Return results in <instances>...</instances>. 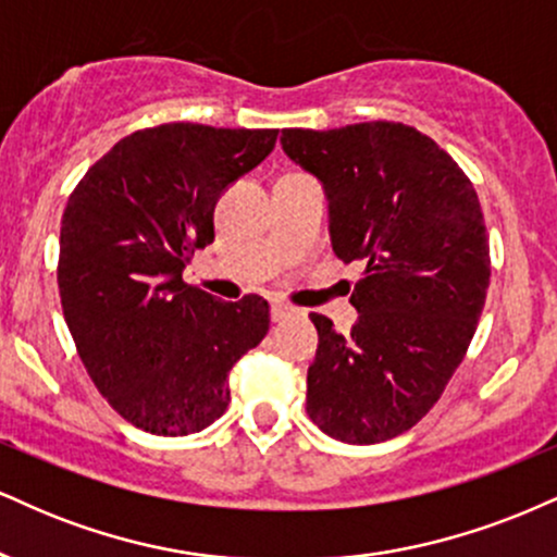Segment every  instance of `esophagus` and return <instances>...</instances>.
Wrapping results in <instances>:
<instances>
[{
  "instance_id": "34e87169",
  "label": "esophagus",
  "mask_w": 557,
  "mask_h": 557,
  "mask_svg": "<svg viewBox=\"0 0 557 557\" xmlns=\"http://www.w3.org/2000/svg\"><path fill=\"white\" fill-rule=\"evenodd\" d=\"M297 315V307L286 305V302H271V318L276 320V323H281V320Z\"/></svg>"
}]
</instances>
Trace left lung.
<instances>
[{
	"mask_svg": "<svg viewBox=\"0 0 557 557\" xmlns=\"http://www.w3.org/2000/svg\"><path fill=\"white\" fill-rule=\"evenodd\" d=\"M284 153L329 198L333 252L364 265L349 336L312 312L307 414L351 446L407 433L467 355L490 286L480 198L459 163L401 122L284 129Z\"/></svg>",
	"mask_w": 557,
	"mask_h": 557,
	"instance_id": "obj_1",
	"label": "left lung"
}]
</instances>
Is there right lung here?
Segmentation results:
<instances>
[{
	"instance_id": "1",
	"label": "right lung",
	"mask_w": 557,
	"mask_h": 557,
	"mask_svg": "<svg viewBox=\"0 0 557 557\" xmlns=\"http://www.w3.org/2000/svg\"><path fill=\"white\" fill-rule=\"evenodd\" d=\"M278 129L172 122L122 137L70 195L59 297L90 381L153 435L200 433L228 407V370L268 333V302H221L182 281L213 242L221 193Z\"/></svg>"
}]
</instances>
